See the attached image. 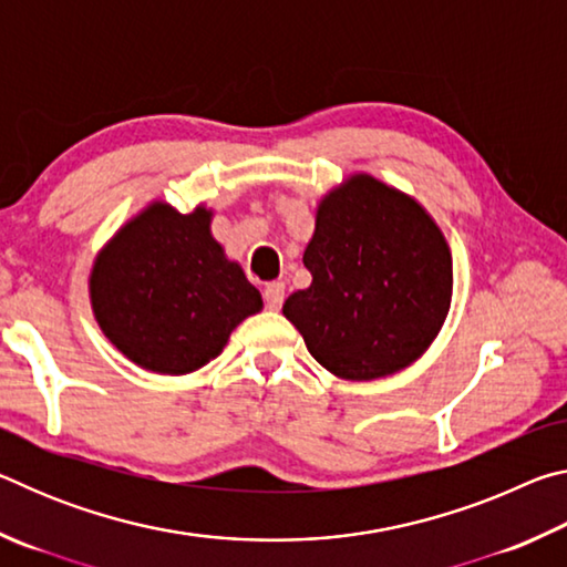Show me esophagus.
<instances>
[{
    "instance_id": "esophagus-1",
    "label": "esophagus",
    "mask_w": 567,
    "mask_h": 567,
    "mask_svg": "<svg viewBox=\"0 0 567 567\" xmlns=\"http://www.w3.org/2000/svg\"><path fill=\"white\" fill-rule=\"evenodd\" d=\"M265 305L270 307V310H280L282 300H285V285L282 282H270L265 287Z\"/></svg>"
}]
</instances>
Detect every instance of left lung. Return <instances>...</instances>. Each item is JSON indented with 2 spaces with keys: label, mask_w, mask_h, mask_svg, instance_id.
Returning <instances> with one entry per match:
<instances>
[{
  "label": "left lung",
  "mask_w": 567,
  "mask_h": 567,
  "mask_svg": "<svg viewBox=\"0 0 567 567\" xmlns=\"http://www.w3.org/2000/svg\"><path fill=\"white\" fill-rule=\"evenodd\" d=\"M302 262L312 285L287 297L282 312L338 378L408 368L447 315L453 260L443 233L417 203L368 175L322 199Z\"/></svg>",
  "instance_id": "left-lung-1"
}]
</instances>
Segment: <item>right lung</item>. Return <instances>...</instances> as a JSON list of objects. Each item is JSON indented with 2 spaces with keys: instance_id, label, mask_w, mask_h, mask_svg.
I'll return each instance as SVG.
<instances>
[{
  "instance_id": "1",
  "label": "right lung",
  "mask_w": 567,
  "mask_h": 567,
  "mask_svg": "<svg viewBox=\"0 0 567 567\" xmlns=\"http://www.w3.org/2000/svg\"><path fill=\"white\" fill-rule=\"evenodd\" d=\"M92 307L104 334L140 368L185 375L215 360L262 295L209 235V213L167 205L117 233L97 257Z\"/></svg>"
}]
</instances>
